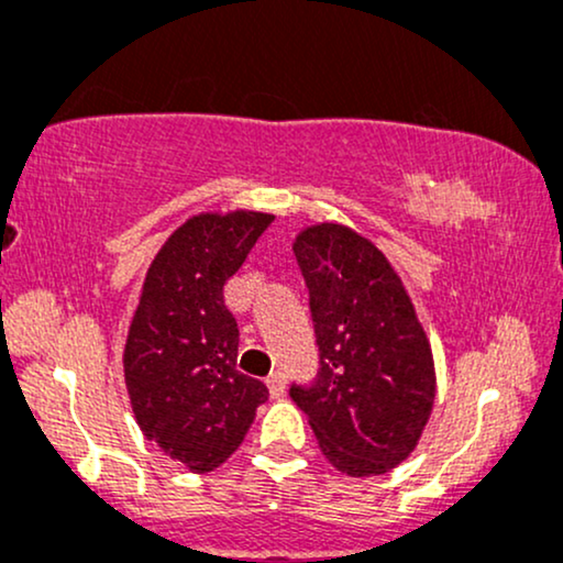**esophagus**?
<instances>
[{"label": "esophagus", "instance_id": "obj_1", "mask_svg": "<svg viewBox=\"0 0 563 563\" xmlns=\"http://www.w3.org/2000/svg\"><path fill=\"white\" fill-rule=\"evenodd\" d=\"M266 385H268L271 398H282L284 385H287V376H284V372H279V368H276V372H271L266 376Z\"/></svg>", "mask_w": 563, "mask_h": 563}]
</instances>
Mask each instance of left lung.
Instances as JSON below:
<instances>
[{"label":"left lung","mask_w":563,"mask_h":563,"mask_svg":"<svg viewBox=\"0 0 563 563\" xmlns=\"http://www.w3.org/2000/svg\"><path fill=\"white\" fill-rule=\"evenodd\" d=\"M313 316L319 374L289 387L329 464L374 477L411 455L434 406V361L411 297L389 261L340 223L292 244Z\"/></svg>","instance_id":"1"}]
</instances>
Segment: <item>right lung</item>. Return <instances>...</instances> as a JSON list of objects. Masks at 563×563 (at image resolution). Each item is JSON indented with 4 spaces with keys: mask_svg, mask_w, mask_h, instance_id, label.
I'll list each match as a JSON object with an SVG mask.
<instances>
[{
    "mask_svg": "<svg viewBox=\"0 0 563 563\" xmlns=\"http://www.w3.org/2000/svg\"><path fill=\"white\" fill-rule=\"evenodd\" d=\"M274 221L268 213H200L165 240L144 276L123 374L144 438L195 474L242 445L268 389L236 368L240 329L223 284Z\"/></svg>",
    "mask_w": 563,
    "mask_h": 563,
    "instance_id": "obj_1",
    "label": "right lung"
}]
</instances>
